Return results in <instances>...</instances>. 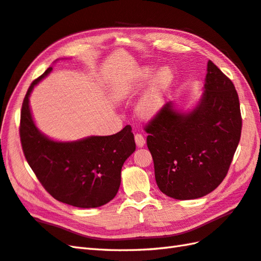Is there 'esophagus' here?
<instances>
[{
    "instance_id": "obj_1",
    "label": "esophagus",
    "mask_w": 261,
    "mask_h": 261,
    "mask_svg": "<svg viewBox=\"0 0 261 261\" xmlns=\"http://www.w3.org/2000/svg\"><path fill=\"white\" fill-rule=\"evenodd\" d=\"M135 140H136V145H137V147L142 148L143 146H145L146 139H145V138H143V136H142V135H140V134H137V135L135 136Z\"/></svg>"
}]
</instances>
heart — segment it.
Here are the masks:
<instances>
[{
    "label": "heart",
    "mask_w": 261,
    "mask_h": 261,
    "mask_svg": "<svg viewBox=\"0 0 261 261\" xmlns=\"http://www.w3.org/2000/svg\"><path fill=\"white\" fill-rule=\"evenodd\" d=\"M151 67H143L137 74L134 84L118 88L115 96L119 98H125L138 88L143 86L146 81L151 75ZM173 82V71L169 67H160L149 83L147 90L142 94L137 104V112L143 119H152L162 110L165 101L166 93Z\"/></svg>",
    "instance_id": "1"
}]
</instances>
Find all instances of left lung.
<instances>
[{
  "label": "left lung",
  "mask_w": 261,
  "mask_h": 261,
  "mask_svg": "<svg viewBox=\"0 0 261 261\" xmlns=\"http://www.w3.org/2000/svg\"><path fill=\"white\" fill-rule=\"evenodd\" d=\"M203 94L191 111L165 105L146 127L156 182L165 195L195 199L207 195L228 174L241 136L236 87L211 60Z\"/></svg>",
  "instance_id": "left-lung-1"
}]
</instances>
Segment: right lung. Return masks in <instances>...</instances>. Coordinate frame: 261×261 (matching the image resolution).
<instances>
[{"label": "right lung", "instance_id": "right-lung-1", "mask_svg": "<svg viewBox=\"0 0 261 261\" xmlns=\"http://www.w3.org/2000/svg\"><path fill=\"white\" fill-rule=\"evenodd\" d=\"M33 81L22 103L20 138L28 164L50 195L71 206L94 208L113 199L121 169L136 150L130 125L112 136H90L76 141L54 140L38 129L30 109L33 88L51 73Z\"/></svg>", "mask_w": 261, "mask_h": 261}]
</instances>
